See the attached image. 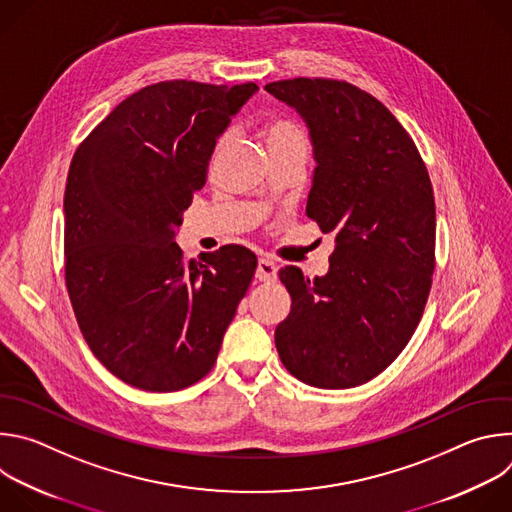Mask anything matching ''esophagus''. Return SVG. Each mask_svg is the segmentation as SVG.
Returning a JSON list of instances; mask_svg holds the SVG:
<instances>
[{"label":"esophagus","mask_w":512,"mask_h":512,"mask_svg":"<svg viewBox=\"0 0 512 512\" xmlns=\"http://www.w3.org/2000/svg\"><path fill=\"white\" fill-rule=\"evenodd\" d=\"M255 277L259 279V281H265V283H269V281H275V277H277V265L271 261V259H259V263H257V271H255Z\"/></svg>","instance_id":"34e87169"}]
</instances>
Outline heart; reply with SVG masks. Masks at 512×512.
I'll list each match as a JSON object with an SVG mask.
<instances>
[{"instance_id":"obj_1","label":"heart","mask_w":512,"mask_h":512,"mask_svg":"<svg viewBox=\"0 0 512 512\" xmlns=\"http://www.w3.org/2000/svg\"><path fill=\"white\" fill-rule=\"evenodd\" d=\"M265 143L271 160L279 158H289V156H306L308 154V139L304 129L285 115H273L267 119L263 127ZM233 131L225 129L223 133H218V137L212 143V152H210V166H216L221 156L227 152L229 143H231Z\"/></svg>"}]
</instances>
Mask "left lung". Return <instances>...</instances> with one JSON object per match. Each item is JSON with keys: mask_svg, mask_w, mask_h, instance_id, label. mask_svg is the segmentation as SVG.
<instances>
[{"mask_svg": "<svg viewBox=\"0 0 512 512\" xmlns=\"http://www.w3.org/2000/svg\"><path fill=\"white\" fill-rule=\"evenodd\" d=\"M306 119L316 170L306 214L336 249L324 277L279 271L291 296L275 328L283 367L318 389L381 375L411 340L435 269V202L415 141L371 93L336 79L265 85Z\"/></svg>", "mask_w": 512, "mask_h": 512, "instance_id": "obj_1", "label": "left lung"}]
</instances>
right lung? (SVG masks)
I'll list each match as a JSON object with an SVG mask.
<instances>
[{
  "label": "right lung",
  "mask_w": 512,
  "mask_h": 512,
  "mask_svg": "<svg viewBox=\"0 0 512 512\" xmlns=\"http://www.w3.org/2000/svg\"><path fill=\"white\" fill-rule=\"evenodd\" d=\"M255 83L162 81L121 101L77 148L64 190V281L79 328L123 383L170 393L214 367L257 269L241 245L188 261L176 229L212 143Z\"/></svg>",
  "instance_id": "right-lung-1"
}]
</instances>
